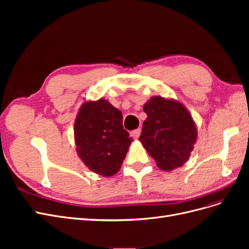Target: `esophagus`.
Here are the masks:
<instances>
[{
    "mask_svg": "<svg viewBox=\"0 0 249 249\" xmlns=\"http://www.w3.org/2000/svg\"><path fill=\"white\" fill-rule=\"evenodd\" d=\"M140 133H141V130L140 129H136V130H134L133 132H131V136L134 139H138L139 136H140Z\"/></svg>",
    "mask_w": 249,
    "mask_h": 249,
    "instance_id": "obj_1",
    "label": "esophagus"
}]
</instances>
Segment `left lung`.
<instances>
[{
  "instance_id": "left-lung-1",
  "label": "left lung",
  "mask_w": 249,
  "mask_h": 249,
  "mask_svg": "<svg viewBox=\"0 0 249 249\" xmlns=\"http://www.w3.org/2000/svg\"><path fill=\"white\" fill-rule=\"evenodd\" d=\"M146 119L139 137L143 147L164 171L180 167L189 159L197 138L191 114L176 100L153 96L144 104Z\"/></svg>"
}]
</instances>
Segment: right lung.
Here are the masks:
<instances>
[{
	"label": "right lung",
	"instance_id": "1",
	"mask_svg": "<svg viewBox=\"0 0 249 249\" xmlns=\"http://www.w3.org/2000/svg\"><path fill=\"white\" fill-rule=\"evenodd\" d=\"M74 142L80 159L97 175L112 177L122 167L132 138L123 114L106 101H87L74 120Z\"/></svg>",
	"mask_w": 249,
	"mask_h": 249
}]
</instances>
